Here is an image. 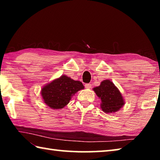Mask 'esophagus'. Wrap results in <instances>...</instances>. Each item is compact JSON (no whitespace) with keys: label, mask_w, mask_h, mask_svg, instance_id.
Instances as JSON below:
<instances>
[{"label":"esophagus","mask_w":160,"mask_h":160,"mask_svg":"<svg viewBox=\"0 0 160 160\" xmlns=\"http://www.w3.org/2000/svg\"><path fill=\"white\" fill-rule=\"evenodd\" d=\"M85 88H87V89H90L92 88V84L87 83L85 85Z\"/></svg>","instance_id":"esophagus-1"}]
</instances>
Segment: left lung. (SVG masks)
Wrapping results in <instances>:
<instances>
[{
    "label": "left lung",
    "mask_w": 160,
    "mask_h": 160,
    "mask_svg": "<svg viewBox=\"0 0 160 160\" xmlns=\"http://www.w3.org/2000/svg\"><path fill=\"white\" fill-rule=\"evenodd\" d=\"M93 90L101 99L100 107L104 113H112L118 112L125 104L120 91L109 80L102 81L99 86L93 88Z\"/></svg>",
    "instance_id": "1"
}]
</instances>
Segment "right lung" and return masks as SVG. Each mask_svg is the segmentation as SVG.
Listing matches in <instances>:
<instances>
[{"mask_svg":"<svg viewBox=\"0 0 160 160\" xmlns=\"http://www.w3.org/2000/svg\"><path fill=\"white\" fill-rule=\"evenodd\" d=\"M82 89L84 86L80 81L63 75L43 87L41 94L47 106L53 109H61L68 104L77 92Z\"/></svg>","mask_w":160,"mask_h":160,"instance_id":"add662e5","label":"right lung"}]
</instances>
